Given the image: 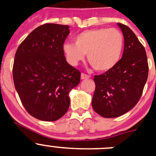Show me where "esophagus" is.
I'll return each instance as SVG.
<instances>
[{"instance_id":"obj_1","label":"esophagus","mask_w":156,"mask_h":156,"mask_svg":"<svg viewBox=\"0 0 156 156\" xmlns=\"http://www.w3.org/2000/svg\"><path fill=\"white\" fill-rule=\"evenodd\" d=\"M88 78H90V76L89 75H87V74L83 73H81V79L82 80H87L88 79Z\"/></svg>"}]
</instances>
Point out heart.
<instances>
[{
    "label": "heart",
    "mask_w": 156,
    "mask_h": 156,
    "mask_svg": "<svg viewBox=\"0 0 156 156\" xmlns=\"http://www.w3.org/2000/svg\"><path fill=\"white\" fill-rule=\"evenodd\" d=\"M123 47L124 38L119 30L99 28L80 33L75 37V44L65 43L62 51L70 66H77L87 54L95 70L108 71L119 62Z\"/></svg>",
    "instance_id": "b5f03b06"
}]
</instances>
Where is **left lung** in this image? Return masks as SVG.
<instances>
[{
    "label": "left lung",
    "instance_id": "left-lung-1",
    "mask_svg": "<svg viewBox=\"0 0 156 156\" xmlns=\"http://www.w3.org/2000/svg\"><path fill=\"white\" fill-rule=\"evenodd\" d=\"M124 37L122 56L113 68L94 76L92 107L105 118L120 116L136 105L148 79V58L144 46L127 26L118 23Z\"/></svg>",
    "mask_w": 156,
    "mask_h": 156
}]
</instances>
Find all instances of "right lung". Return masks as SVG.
<instances>
[{
    "mask_svg": "<svg viewBox=\"0 0 156 156\" xmlns=\"http://www.w3.org/2000/svg\"><path fill=\"white\" fill-rule=\"evenodd\" d=\"M66 25L46 23L27 36L13 64L14 84L29 113L55 121L69 107V93L80 81V72L66 62L62 46L69 34Z\"/></svg>",
    "mask_w": 156,
    "mask_h": 156,
    "instance_id": "obj_1",
    "label": "right lung"
}]
</instances>
